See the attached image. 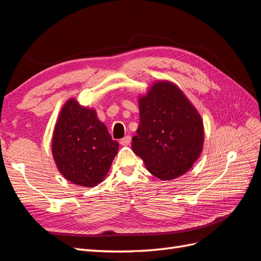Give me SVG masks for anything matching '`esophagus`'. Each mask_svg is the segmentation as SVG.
I'll return each instance as SVG.
<instances>
[{"mask_svg":"<svg viewBox=\"0 0 261 261\" xmlns=\"http://www.w3.org/2000/svg\"><path fill=\"white\" fill-rule=\"evenodd\" d=\"M130 140H132V137L129 135H127L120 140V144L122 146H128L130 144Z\"/></svg>","mask_w":261,"mask_h":261,"instance_id":"obj_1","label":"esophagus"}]
</instances>
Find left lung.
Returning <instances> with one entry per match:
<instances>
[{"label":"left lung","instance_id":"obj_1","mask_svg":"<svg viewBox=\"0 0 261 261\" xmlns=\"http://www.w3.org/2000/svg\"><path fill=\"white\" fill-rule=\"evenodd\" d=\"M132 149L147 170L161 179L184 174L203 145L200 115L175 85L154 84L139 100V126Z\"/></svg>","mask_w":261,"mask_h":261}]
</instances>
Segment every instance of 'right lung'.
Here are the masks:
<instances>
[{
    "instance_id": "1",
    "label": "right lung",
    "mask_w": 261,
    "mask_h": 261,
    "mask_svg": "<svg viewBox=\"0 0 261 261\" xmlns=\"http://www.w3.org/2000/svg\"><path fill=\"white\" fill-rule=\"evenodd\" d=\"M113 140L94 110L72 99L63 108L55 125L52 153L59 171L74 184L92 187L109 172L117 153Z\"/></svg>"
}]
</instances>
